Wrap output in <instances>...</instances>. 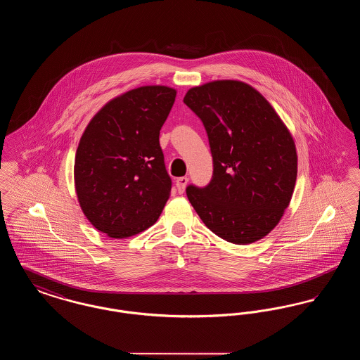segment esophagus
I'll return each mask as SVG.
<instances>
[{
    "mask_svg": "<svg viewBox=\"0 0 360 360\" xmlns=\"http://www.w3.org/2000/svg\"><path fill=\"white\" fill-rule=\"evenodd\" d=\"M188 176H179L176 181H175V185H176V190H178V193L179 194H182L184 191H185V188H186V185H188Z\"/></svg>",
    "mask_w": 360,
    "mask_h": 360,
    "instance_id": "1",
    "label": "esophagus"
}]
</instances>
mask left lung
<instances>
[{
  "mask_svg": "<svg viewBox=\"0 0 360 360\" xmlns=\"http://www.w3.org/2000/svg\"><path fill=\"white\" fill-rule=\"evenodd\" d=\"M184 103L205 127L213 159L210 182L186 188L206 226L233 244H251L279 223L297 179L288 128L254 87L214 81L190 89Z\"/></svg>",
  "mask_w": 360,
  "mask_h": 360,
  "instance_id": "obj_1",
  "label": "left lung"
}]
</instances>
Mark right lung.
I'll list each match as a JSON object with an SVG mask.
<instances>
[{"label":"right lung","mask_w":360,"mask_h":360,"mask_svg":"<svg viewBox=\"0 0 360 360\" xmlns=\"http://www.w3.org/2000/svg\"><path fill=\"white\" fill-rule=\"evenodd\" d=\"M176 91L143 86L106 103L81 137L75 190L87 220L115 239L134 236L159 219L172 178L159 144Z\"/></svg>","instance_id":"obj_1"}]
</instances>
